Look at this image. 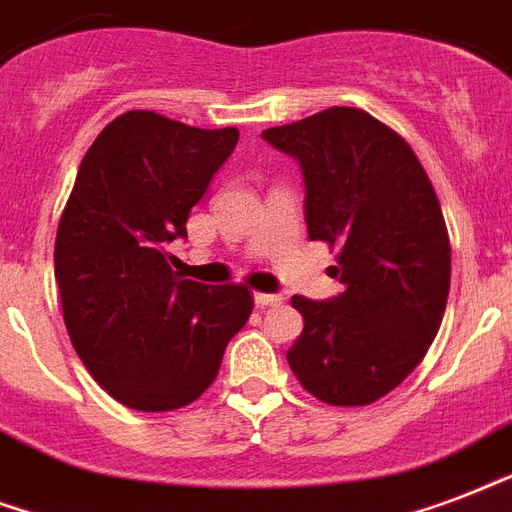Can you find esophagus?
Listing matches in <instances>:
<instances>
[{
    "label": "esophagus",
    "mask_w": 512,
    "mask_h": 512,
    "mask_svg": "<svg viewBox=\"0 0 512 512\" xmlns=\"http://www.w3.org/2000/svg\"><path fill=\"white\" fill-rule=\"evenodd\" d=\"M282 298L279 295H268V292H255V306L257 308H268V306H279Z\"/></svg>",
    "instance_id": "obj_1"
}]
</instances>
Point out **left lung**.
<instances>
[{
	"label": "left lung",
	"mask_w": 512,
	"mask_h": 512,
	"mask_svg": "<svg viewBox=\"0 0 512 512\" xmlns=\"http://www.w3.org/2000/svg\"><path fill=\"white\" fill-rule=\"evenodd\" d=\"M263 139L298 158L308 239L338 249L343 284L333 300L292 298L306 325L287 362L322 403H376L443 322L451 244L435 187L403 136L362 109L330 107Z\"/></svg>",
	"instance_id": "1"
}]
</instances>
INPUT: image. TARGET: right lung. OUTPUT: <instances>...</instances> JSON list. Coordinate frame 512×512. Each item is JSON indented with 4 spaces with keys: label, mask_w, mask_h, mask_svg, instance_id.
Instances as JSON below:
<instances>
[{
    "label": "right lung",
    "mask_w": 512,
    "mask_h": 512,
    "mask_svg": "<svg viewBox=\"0 0 512 512\" xmlns=\"http://www.w3.org/2000/svg\"><path fill=\"white\" fill-rule=\"evenodd\" d=\"M236 142L239 128L131 109L77 169L53 252L64 325L96 384L134 411L198 400L252 314L244 284L179 279L166 252Z\"/></svg>",
    "instance_id": "add662e5"
}]
</instances>
